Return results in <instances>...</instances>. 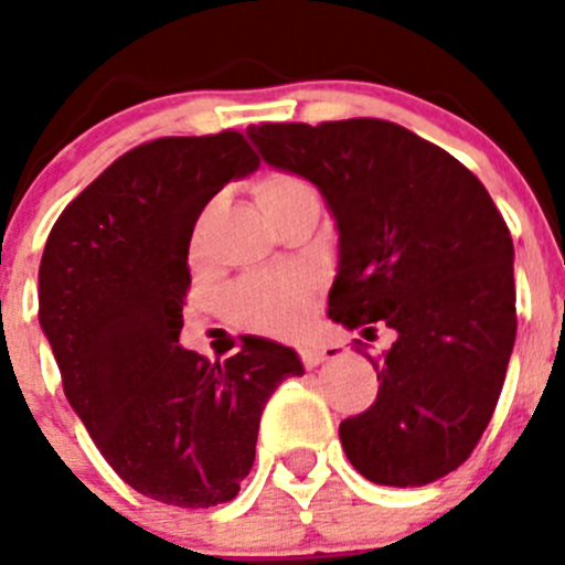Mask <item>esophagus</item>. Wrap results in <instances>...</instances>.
Returning <instances> with one entry per match:
<instances>
[{
  "instance_id": "obj_1",
  "label": "esophagus",
  "mask_w": 565,
  "mask_h": 565,
  "mask_svg": "<svg viewBox=\"0 0 565 565\" xmlns=\"http://www.w3.org/2000/svg\"><path fill=\"white\" fill-rule=\"evenodd\" d=\"M298 352H300V361H303L306 369H315L324 361V358H328V347L315 344V341H306V344H300Z\"/></svg>"
}]
</instances>
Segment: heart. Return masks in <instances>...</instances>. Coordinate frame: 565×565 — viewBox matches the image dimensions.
Masks as SVG:
<instances>
[{"mask_svg":"<svg viewBox=\"0 0 565 565\" xmlns=\"http://www.w3.org/2000/svg\"><path fill=\"white\" fill-rule=\"evenodd\" d=\"M254 196L262 213L273 218L300 199H317V191L300 174L270 172L256 180ZM309 292L311 278L300 270L256 273L230 289L226 306L248 328L267 330V333H289L298 324Z\"/></svg>","mask_w":565,"mask_h":565,"instance_id":"1","label":"heart"}]
</instances>
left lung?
<instances>
[{"mask_svg": "<svg viewBox=\"0 0 565 565\" xmlns=\"http://www.w3.org/2000/svg\"><path fill=\"white\" fill-rule=\"evenodd\" d=\"M270 167L311 180L339 226L328 317L396 330L377 398L341 420L347 459L383 487H424L481 440L516 339L514 243L476 174L388 119L262 122ZM363 344V341H358Z\"/></svg>", "mask_w": 565, "mask_h": 565, "instance_id": "8db88e82", "label": "left lung"}]
</instances>
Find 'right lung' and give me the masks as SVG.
Wrapping results in <instances>:
<instances>
[{
  "instance_id": "right-lung-1",
  "label": "right lung",
  "mask_w": 565,
  "mask_h": 565,
  "mask_svg": "<svg viewBox=\"0 0 565 565\" xmlns=\"http://www.w3.org/2000/svg\"><path fill=\"white\" fill-rule=\"evenodd\" d=\"M256 167L241 130L145 141L62 210L40 259V328L67 402L128 487L180 509L237 498L267 398L303 374L267 339L224 363L177 344L193 224Z\"/></svg>"
}]
</instances>
